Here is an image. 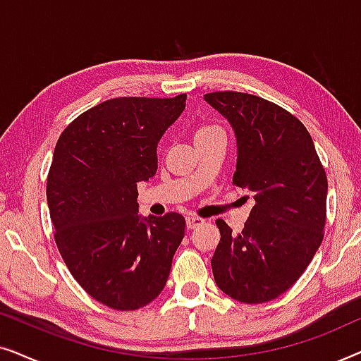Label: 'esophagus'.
I'll list each match as a JSON object with an SVG mask.
<instances>
[{"instance_id": "esophagus-1", "label": "esophagus", "mask_w": 361, "mask_h": 361, "mask_svg": "<svg viewBox=\"0 0 361 361\" xmlns=\"http://www.w3.org/2000/svg\"><path fill=\"white\" fill-rule=\"evenodd\" d=\"M185 224H187V228H197V226L205 224V219H202L199 215H189L185 219Z\"/></svg>"}]
</instances>
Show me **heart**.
Instances as JSON below:
<instances>
[{"instance_id": "obj_1", "label": "heart", "mask_w": 361, "mask_h": 361, "mask_svg": "<svg viewBox=\"0 0 361 361\" xmlns=\"http://www.w3.org/2000/svg\"><path fill=\"white\" fill-rule=\"evenodd\" d=\"M219 131H224L219 125H202L199 130H197L195 137H200V136H205V135H212V133H219Z\"/></svg>"}]
</instances>
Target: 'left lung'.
I'll return each mask as SVG.
<instances>
[{
	"label": "left lung",
	"instance_id": "1",
	"mask_svg": "<svg viewBox=\"0 0 361 361\" xmlns=\"http://www.w3.org/2000/svg\"><path fill=\"white\" fill-rule=\"evenodd\" d=\"M205 100L233 126V184L255 199L238 235L225 220L215 221V283L240 302H268L293 288L322 243L327 174L307 128L283 106L230 90L207 93Z\"/></svg>",
	"mask_w": 361,
	"mask_h": 361
}]
</instances>
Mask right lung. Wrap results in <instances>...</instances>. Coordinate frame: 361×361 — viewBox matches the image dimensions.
Instances as JSON below:
<instances>
[{"label":"right lung","mask_w":361,"mask_h":361,"mask_svg":"<svg viewBox=\"0 0 361 361\" xmlns=\"http://www.w3.org/2000/svg\"><path fill=\"white\" fill-rule=\"evenodd\" d=\"M185 98H111L78 115L56 145L47 204L59 253L85 293L111 309L154 300L184 238L177 212L137 215V182L156 174L157 142Z\"/></svg>","instance_id":"add662e5"}]
</instances>
